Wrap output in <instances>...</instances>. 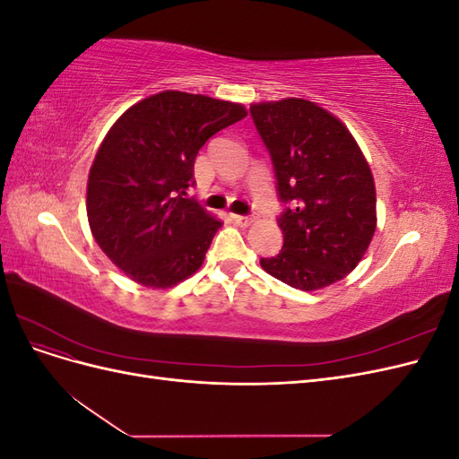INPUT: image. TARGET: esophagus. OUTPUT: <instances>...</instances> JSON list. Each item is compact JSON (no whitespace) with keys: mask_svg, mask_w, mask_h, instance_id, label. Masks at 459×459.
I'll list each match as a JSON object with an SVG mask.
<instances>
[{"mask_svg":"<svg viewBox=\"0 0 459 459\" xmlns=\"http://www.w3.org/2000/svg\"><path fill=\"white\" fill-rule=\"evenodd\" d=\"M231 218L238 226H251L253 220H255L253 216H241V214H231Z\"/></svg>","mask_w":459,"mask_h":459,"instance_id":"1","label":"esophagus"}]
</instances>
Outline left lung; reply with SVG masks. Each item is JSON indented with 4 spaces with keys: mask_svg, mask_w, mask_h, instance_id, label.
Listing matches in <instances>:
<instances>
[{
    "mask_svg": "<svg viewBox=\"0 0 459 459\" xmlns=\"http://www.w3.org/2000/svg\"><path fill=\"white\" fill-rule=\"evenodd\" d=\"M251 117L270 151L283 248L260 258L264 272L300 290L351 273L377 228L369 164L344 124L319 105L289 97L253 103Z\"/></svg>",
    "mask_w": 459,
    "mask_h": 459,
    "instance_id": "8db88e82",
    "label": "left lung"
}]
</instances>
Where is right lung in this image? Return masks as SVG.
<instances>
[{
    "mask_svg": "<svg viewBox=\"0 0 459 459\" xmlns=\"http://www.w3.org/2000/svg\"><path fill=\"white\" fill-rule=\"evenodd\" d=\"M245 117L239 103L169 90L132 105L108 130L90 169L88 221L130 280L166 289L203 266L221 221L186 191L208 137Z\"/></svg>",
    "mask_w": 459,
    "mask_h": 459,
    "instance_id": "1",
    "label": "right lung"
}]
</instances>
